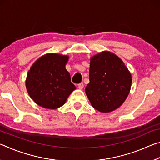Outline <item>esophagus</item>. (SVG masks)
I'll list each match as a JSON object with an SVG mask.
<instances>
[{
	"label": "esophagus",
	"mask_w": 160,
	"mask_h": 160,
	"mask_svg": "<svg viewBox=\"0 0 160 160\" xmlns=\"http://www.w3.org/2000/svg\"><path fill=\"white\" fill-rule=\"evenodd\" d=\"M78 88L80 89V90H82L83 88H84V83L83 82H81V83H79L78 85Z\"/></svg>",
	"instance_id": "obj_1"
}]
</instances>
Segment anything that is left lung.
I'll return each mask as SVG.
<instances>
[{
    "label": "left lung",
    "instance_id": "left-lung-1",
    "mask_svg": "<svg viewBox=\"0 0 160 160\" xmlns=\"http://www.w3.org/2000/svg\"><path fill=\"white\" fill-rule=\"evenodd\" d=\"M90 82L85 92L92 106L104 113L121 106L131 87V75L120 58L109 51H103L90 59Z\"/></svg>",
    "mask_w": 160,
    "mask_h": 160
}]
</instances>
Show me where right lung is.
Returning <instances> with one entry per match:
<instances>
[{
	"instance_id": "right-lung-1",
	"label": "right lung",
	"mask_w": 160,
	"mask_h": 160,
	"mask_svg": "<svg viewBox=\"0 0 160 160\" xmlns=\"http://www.w3.org/2000/svg\"><path fill=\"white\" fill-rule=\"evenodd\" d=\"M68 56L48 53L32 65L26 80L29 95L44 108L55 109L65 104L75 86L66 69Z\"/></svg>"
}]
</instances>
